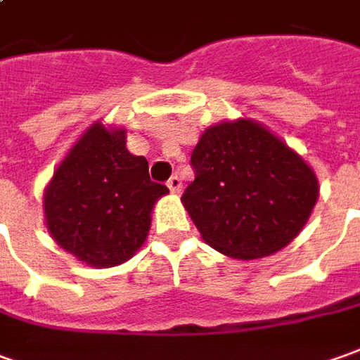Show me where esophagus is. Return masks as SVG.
<instances>
[{"mask_svg":"<svg viewBox=\"0 0 360 360\" xmlns=\"http://www.w3.org/2000/svg\"><path fill=\"white\" fill-rule=\"evenodd\" d=\"M166 184H168V188H170L172 192H180V190H182V180H180L178 176H172Z\"/></svg>","mask_w":360,"mask_h":360,"instance_id":"esophagus-1","label":"esophagus"}]
</instances>
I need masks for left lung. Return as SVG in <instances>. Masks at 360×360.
Here are the masks:
<instances>
[{
	"label": "left lung",
	"instance_id": "8db88e82",
	"mask_svg": "<svg viewBox=\"0 0 360 360\" xmlns=\"http://www.w3.org/2000/svg\"><path fill=\"white\" fill-rule=\"evenodd\" d=\"M190 164L194 182L182 194L184 208L202 240L236 259L283 250L319 196L309 164L248 118L204 130Z\"/></svg>",
	"mask_w": 360,
	"mask_h": 360
}]
</instances>
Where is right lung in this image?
<instances>
[{
  "mask_svg": "<svg viewBox=\"0 0 360 360\" xmlns=\"http://www.w3.org/2000/svg\"><path fill=\"white\" fill-rule=\"evenodd\" d=\"M164 194L168 188L152 182L148 160L127 150V132L95 122L45 188V224L79 262L115 267L141 250L152 208Z\"/></svg>",
  "mask_w": 360,
  "mask_h": 360,
  "instance_id": "1",
  "label": "right lung"
}]
</instances>
